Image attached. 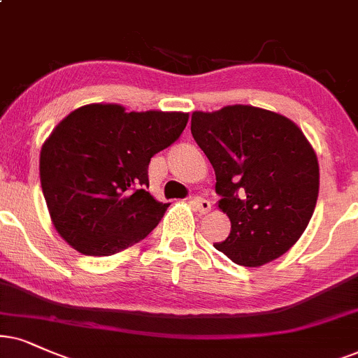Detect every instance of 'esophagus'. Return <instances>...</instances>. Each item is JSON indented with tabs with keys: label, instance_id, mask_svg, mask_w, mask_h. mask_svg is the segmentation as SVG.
Masks as SVG:
<instances>
[{
	"label": "esophagus",
	"instance_id": "34e87169",
	"mask_svg": "<svg viewBox=\"0 0 358 358\" xmlns=\"http://www.w3.org/2000/svg\"><path fill=\"white\" fill-rule=\"evenodd\" d=\"M192 205L194 206V210H198L200 213H208L211 210V201H208L206 198L203 196L192 198Z\"/></svg>",
	"mask_w": 358,
	"mask_h": 358
}]
</instances>
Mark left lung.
I'll return each instance as SVG.
<instances>
[{"label":"left lung","instance_id":"obj_1","mask_svg":"<svg viewBox=\"0 0 358 358\" xmlns=\"http://www.w3.org/2000/svg\"><path fill=\"white\" fill-rule=\"evenodd\" d=\"M192 135L215 169L220 210L231 233L215 248L256 268L282 256L309 224L319 196V164L287 117L252 106L193 112Z\"/></svg>","mask_w":358,"mask_h":358}]
</instances>
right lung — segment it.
<instances>
[{"mask_svg": "<svg viewBox=\"0 0 358 358\" xmlns=\"http://www.w3.org/2000/svg\"><path fill=\"white\" fill-rule=\"evenodd\" d=\"M183 112H71L41 148L39 175L56 231L85 256H110L148 236L170 203L147 192L148 164L185 130Z\"/></svg>", "mask_w": 358, "mask_h": 358, "instance_id": "1", "label": "right lung"}]
</instances>
